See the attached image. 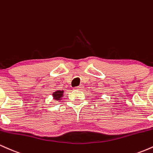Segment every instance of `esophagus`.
I'll use <instances>...</instances> for the list:
<instances>
[{"label": "esophagus", "instance_id": "esophagus-1", "mask_svg": "<svg viewBox=\"0 0 153 153\" xmlns=\"http://www.w3.org/2000/svg\"><path fill=\"white\" fill-rule=\"evenodd\" d=\"M82 85H80L79 86H77L75 88V89H76V90H81V89H82Z\"/></svg>", "mask_w": 153, "mask_h": 153}]
</instances>
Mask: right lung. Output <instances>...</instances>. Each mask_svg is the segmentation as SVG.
I'll return each mask as SVG.
<instances>
[{
  "label": "right lung",
  "instance_id": "add662e5",
  "mask_svg": "<svg viewBox=\"0 0 153 153\" xmlns=\"http://www.w3.org/2000/svg\"><path fill=\"white\" fill-rule=\"evenodd\" d=\"M63 93H64V91L60 90L54 91L53 94H52L54 99L57 100V101H59V100L62 99V97H63Z\"/></svg>",
  "mask_w": 153,
  "mask_h": 153
}]
</instances>
